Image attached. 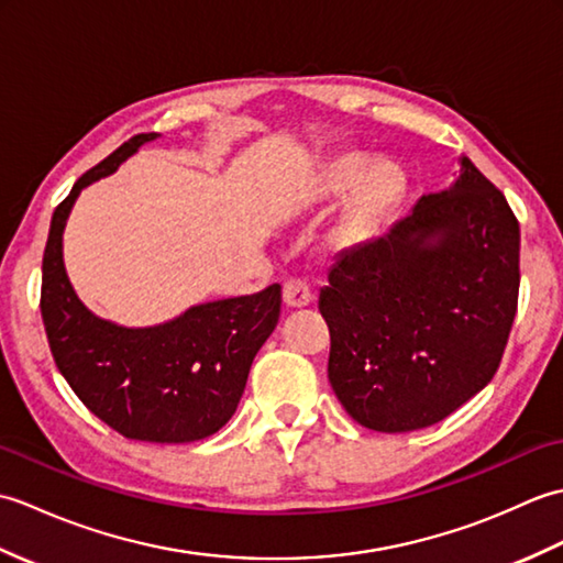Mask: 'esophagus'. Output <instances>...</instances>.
<instances>
[{"instance_id":"34e87169","label":"esophagus","mask_w":563,"mask_h":563,"mask_svg":"<svg viewBox=\"0 0 563 563\" xmlns=\"http://www.w3.org/2000/svg\"><path fill=\"white\" fill-rule=\"evenodd\" d=\"M283 302L290 309H300L312 302V292H309V285L300 278H290L283 285Z\"/></svg>"}]
</instances>
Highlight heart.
I'll return each instance as SVG.
<instances>
[{"label":"heart","instance_id":"1","mask_svg":"<svg viewBox=\"0 0 563 563\" xmlns=\"http://www.w3.org/2000/svg\"><path fill=\"white\" fill-rule=\"evenodd\" d=\"M365 154H341L321 166L314 176V194L319 198H339L353 188L333 227V239L341 246L367 242L401 198L404 176L397 166L391 162H375L365 170Z\"/></svg>","mask_w":563,"mask_h":563}]
</instances>
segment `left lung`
Returning a JSON list of instances; mask_svg holds the SVG:
<instances>
[{"label":"left lung","mask_w":563,"mask_h":563,"mask_svg":"<svg viewBox=\"0 0 563 563\" xmlns=\"http://www.w3.org/2000/svg\"><path fill=\"white\" fill-rule=\"evenodd\" d=\"M520 224L506 196L460 157V176L418 198L387 234L339 256L319 292L329 382L379 433L457 411L494 379L518 309Z\"/></svg>","instance_id":"left-lung-1"}]
</instances>
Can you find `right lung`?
I'll return each mask as SVG.
<instances>
[{"instance_id":"obj_1","label":"right lung","mask_w":563,"mask_h":563,"mask_svg":"<svg viewBox=\"0 0 563 563\" xmlns=\"http://www.w3.org/2000/svg\"><path fill=\"white\" fill-rule=\"evenodd\" d=\"M130 137L71 186L51 220L41 314L55 365L87 409L130 440L194 442L230 421L251 363L280 317V285L188 307L164 324L121 327L87 309L67 278L63 232L81 188L157 140Z\"/></svg>"}]
</instances>
